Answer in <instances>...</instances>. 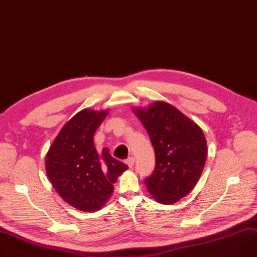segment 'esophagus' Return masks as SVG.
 <instances>
[{
	"label": "esophagus",
	"instance_id": "1",
	"mask_svg": "<svg viewBox=\"0 0 257 257\" xmlns=\"http://www.w3.org/2000/svg\"><path fill=\"white\" fill-rule=\"evenodd\" d=\"M126 164L131 168V167L134 165V158H133V157H129V158L126 160Z\"/></svg>",
	"mask_w": 257,
	"mask_h": 257
}]
</instances>
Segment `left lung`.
<instances>
[{
    "instance_id": "left-lung-1",
    "label": "left lung",
    "mask_w": 257,
    "mask_h": 257,
    "mask_svg": "<svg viewBox=\"0 0 257 257\" xmlns=\"http://www.w3.org/2000/svg\"><path fill=\"white\" fill-rule=\"evenodd\" d=\"M147 129L156 165L145 183L163 204L177 202L196 185L207 158L201 129L173 105L157 101L147 109H134Z\"/></svg>"
}]
</instances>
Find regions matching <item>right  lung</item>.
<instances>
[{
  "label": "right lung",
  "instance_id": "obj_1",
  "mask_svg": "<svg viewBox=\"0 0 257 257\" xmlns=\"http://www.w3.org/2000/svg\"><path fill=\"white\" fill-rule=\"evenodd\" d=\"M108 110L83 109L61 129L46 155L45 167L56 191L72 207L94 212L103 207L118 176L128 168L107 148L99 154L94 134Z\"/></svg>",
  "mask_w": 257,
  "mask_h": 257
}]
</instances>
